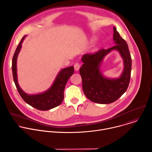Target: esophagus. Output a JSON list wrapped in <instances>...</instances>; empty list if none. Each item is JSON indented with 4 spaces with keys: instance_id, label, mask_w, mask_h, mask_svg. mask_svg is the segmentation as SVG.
Here are the masks:
<instances>
[{
    "instance_id": "1",
    "label": "esophagus",
    "mask_w": 152,
    "mask_h": 152,
    "mask_svg": "<svg viewBox=\"0 0 152 152\" xmlns=\"http://www.w3.org/2000/svg\"><path fill=\"white\" fill-rule=\"evenodd\" d=\"M74 68H75V70L76 71H77L79 70V68H80V64L78 63V62H76L74 64Z\"/></svg>"
}]
</instances>
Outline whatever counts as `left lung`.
Wrapping results in <instances>:
<instances>
[{
	"label": "left lung",
	"instance_id": "8db88e82",
	"mask_svg": "<svg viewBox=\"0 0 152 152\" xmlns=\"http://www.w3.org/2000/svg\"><path fill=\"white\" fill-rule=\"evenodd\" d=\"M115 46L107 49H101L93 54H85L79 73L82 80V89L86 97L100 104H109L118 99L127 90L131 74L132 59L126 41L114 27ZM113 50H117L124 59V69L118 78L104 77L100 71L103 58Z\"/></svg>",
	"mask_w": 152,
	"mask_h": 152
}]
</instances>
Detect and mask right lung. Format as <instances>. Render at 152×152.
Returning <instances> with one entry per match:
<instances>
[{"instance_id":"1","label":"right lung","mask_w":152,"mask_h":152,"mask_svg":"<svg viewBox=\"0 0 152 152\" xmlns=\"http://www.w3.org/2000/svg\"><path fill=\"white\" fill-rule=\"evenodd\" d=\"M26 36H24L14 52L12 61V70L13 79L16 88L23 100L31 106L40 111H47L59 105L64 99V91L69 79L74 73V67L71 66L62 69L57 75L53 83L44 93L29 95L20 87L17 80V59L21 48V44Z\"/></svg>"}]
</instances>
